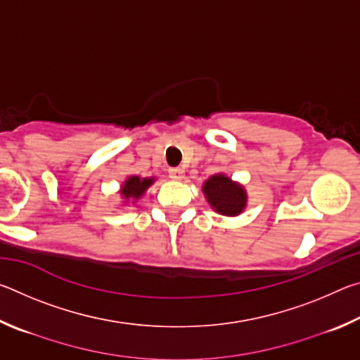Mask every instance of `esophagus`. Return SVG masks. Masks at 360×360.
Returning a JSON list of instances; mask_svg holds the SVG:
<instances>
[{"instance_id":"1","label":"esophagus","mask_w":360,"mask_h":360,"mask_svg":"<svg viewBox=\"0 0 360 360\" xmlns=\"http://www.w3.org/2000/svg\"><path fill=\"white\" fill-rule=\"evenodd\" d=\"M168 174H169V178L172 179H174V181H179V179H182L184 178V169L182 168H169L168 169Z\"/></svg>"}]
</instances>
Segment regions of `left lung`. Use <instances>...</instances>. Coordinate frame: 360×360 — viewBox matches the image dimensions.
<instances>
[{
    "label": "left lung",
    "mask_w": 360,
    "mask_h": 360,
    "mask_svg": "<svg viewBox=\"0 0 360 360\" xmlns=\"http://www.w3.org/2000/svg\"><path fill=\"white\" fill-rule=\"evenodd\" d=\"M203 193L212 210L222 216H238L246 208L248 193L245 187L217 173L205 181Z\"/></svg>",
    "instance_id": "1"
}]
</instances>
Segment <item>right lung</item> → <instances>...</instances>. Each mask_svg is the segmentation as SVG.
Listing matches in <instances>:
<instances>
[{
	"label": "right lung",
	"instance_id": "right-lung-1",
	"mask_svg": "<svg viewBox=\"0 0 360 360\" xmlns=\"http://www.w3.org/2000/svg\"><path fill=\"white\" fill-rule=\"evenodd\" d=\"M155 178H139V176H130V178H127V181L122 184L120 188V193L122 197H124L125 202H129V200H139L146 193V191L154 184Z\"/></svg>",
	"mask_w": 360,
	"mask_h": 360
}]
</instances>
